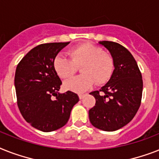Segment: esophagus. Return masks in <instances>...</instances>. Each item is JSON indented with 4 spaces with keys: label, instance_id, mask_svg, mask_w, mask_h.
I'll return each instance as SVG.
<instances>
[{
    "label": "esophagus",
    "instance_id": "1",
    "mask_svg": "<svg viewBox=\"0 0 159 159\" xmlns=\"http://www.w3.org/2000/svg\"><path fill=\"white\" fill-rule=\"evenodd\" d=\"M84 95H85V94H83V93H80V94H78V96H79L80 100H82V99H83Z\"/></svg>",
    "mask_w": 159,
    "mask_h": 159
}]
</instances>
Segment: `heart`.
I'll return each instance as SVG.
<instances>
[{
	"instance_id": "heart-1",
	"label": "heart",
	"mask_w": 159,
	"mask_h": 159,
	"mask_svg": "<svg viewBox=\"0 0 159 159\" xmlns=\"http://www.w3.org/2000/svg\"><path fill=\"white\" fill-rule=\"evenodd\" d=\"M70 59L59 55L54 60V68L59 77L64 79L75 73V66H80L82 74L64 82V87L75 92H83L94 85L106 82L114 69L113 58L103 52L101 48L89 42L82 43L70 49L68 52Z\"/></svg>"
}]
</instances>
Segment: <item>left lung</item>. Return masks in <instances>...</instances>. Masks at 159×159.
Segmentation results:
<instances>
[{"label": "left lung", "instance_id": "1", "mask_svg": "<svg viewBox=\"0 0 159 159\" xmlns=\"http://www.w3.org/2000/svg\"><path fill=\"white\" fill-rule=\"evenodd\" d=\"M99 44L110 53L114 70L100 91L90 93L95 98V105L89 110V119L102 131H117L131 122L140 108L142 76L135 59L124 46L109 41Z\"/></svg>", "mask_w": 159, "mask_h": 159}]
</instances>
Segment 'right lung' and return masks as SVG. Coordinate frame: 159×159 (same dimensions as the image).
I'll list each match as a JSON object with an SVG mask.
<instances>
[{
  "mask_svg": "<svg viewBox=\"0 0 159 159\" xmlns=\"http://www.w3.org/2000/svg\"><path fill=\"white\" fill-rule=\"evenodd\" d=\"M68 44L55 42L36 46L21 59L15 71L19 111L31 126L44 132L66 124L73 107L79 101L74 92H59L62 82L54 68L56 55Z\"/></svg>",
  "mask_w": 159,
  "mask_h": 159,
  "instance_id": "1",
  "label": "right lung"
}]
</instances>
